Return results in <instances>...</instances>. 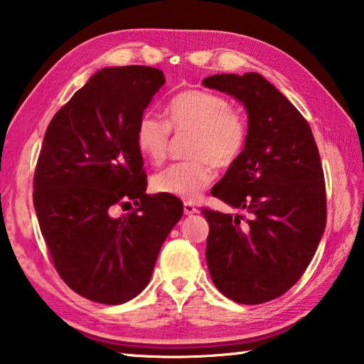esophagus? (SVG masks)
I'll list each match as a JSON object with an SVG mask.
<instances>
[{
    "label": "esophagus",
    "instance_id": "esophagus-1",
    "mask_svg": "<svg viewBox=\"0 0 364 364\" xmlns=\"http://www.w3.org/2000/svg\"><path fill=\"white\" fill-rule=\"evenodd\" d=\"M183 208H184V215H196V213H199V210H197V208L193 204H191V202H184Z\"/></svg>",
    "mask_w": 364,
    "mask_h": 364
}]
</instances>
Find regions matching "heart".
Returning <instances> with one entry per match:
<instances>
[{
  "label": "heart",
  "instance_id": "heart-1",
  "mask_svg": "<svg viewBox=\"0 0 364 364\" xmlns=\"http://www.w3.org/2000/svg\"><path fill=\"white\" fill-rule=\"evenodd\" d=\"M167 123L146 114L134 132L136 147L147 162L160 165L167 157L170 130L191 133L188 162L170 165L152 176L157 193L194 200L213 180V168L236 162L247 141V125L223 96L189 90L175 96L167 107Z\"/></svg>",
  "mask_w": 364,
  "mask_h": 364
}]
</instances>
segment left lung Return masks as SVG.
Listing matches in <instances>:
<instances>
[{"mask_svg":"<svg viewBox=\"0 0 364 364\" xmlns=\"http://www.w3.org/2000/svg\"><path fill=\"white\" fill-rule=\"evenodd\" d=\"M247 112V141L212 196L249 213L204 208L210 231L207 267L215 287L237 304L258 305L300 279L326 228V186L311 128L294 104L257 72L204 78Z\"/></svg>","mask_w":364,"mask_h":364,"instance_id":"8db88e82","label":"left lung"}]
</instances>
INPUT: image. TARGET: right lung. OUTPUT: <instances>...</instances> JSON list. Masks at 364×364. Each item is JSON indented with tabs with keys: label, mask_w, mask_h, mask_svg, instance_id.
<instances>
[{
	"label": "right lung",
	"mask_w": 364,
	"mask_h": 364,
	"mask_svg": "<svg viewBox=\"0 0 364 364\" xmlns=\"http://www.w3.org/2000/svg\"><path fill=\"white\" fill-rule=\"evenodd\" d=\"M162 70L106 67L53 117L33 178V205L60 278L82 297L120 305L149 284L160 247L183 217L175 196L146 194L134 132ZM133 213L114 218V208Z\"/></svg>",
	"instance_id": "add662e5"
}]
</instances>
